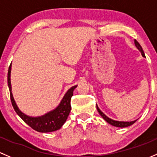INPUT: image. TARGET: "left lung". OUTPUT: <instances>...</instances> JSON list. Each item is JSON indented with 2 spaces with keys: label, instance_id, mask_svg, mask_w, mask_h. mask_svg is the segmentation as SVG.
Segmentation results:
<instances>
[{
  "label": "left lung",
  "instance_id": "8db88e82",
  "mask_svg": "<svg viewBox=\"0 0 157 157\" xmlns=\"http://www.w3.org/2000/svg\"><path fill=\"white\" fill-rule=\"evenodd\" d=\"M135 46H136V48H138L139 51H140V53H141L142 56H143L144 57H145V54H144V51H143V49H142L141 46H140V44H139L138 41H136V40H135ZM97 109H98V113H99V114L101 115V116L103 118V119H104L105 121H106V122H107L109 124H110V125H113V126L120 127V128H125V127L130 126V125H132V124H134L135 122H136V120L132 121V122H119V121L113 120V119H109V117H107V116H106V115L103 113V112H101V110L99 109V108H98V106H97Z\"/></svg>",
  "mask_w": 157,
  "mask_h": 157
}]
</instances>
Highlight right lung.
Segmentation results:
<instances>
[{
  "instance_id": "add662e5",
  "label": "right lung",
  "mask_w": 157,
  "mask_h": 157,
  "mask_svg": "<svg viewBox=\"0 0 157 157\" xmlns=\"http://www.w3.org/2000/svg\"><path fill=\"white\" fill-rule=\"evenodd\" d=\"M10 72H11V64L10 65L9 69H8L7 74V83L8 87L10 90V100L13 106L14 110L16 111L18 116L28 125L34 130L39 132H51L54 131L58 130L63 126L64 123L67 121L68 116L71 110V104L70 101L71 98L73 95V90L76 88L77 85L72 87L70 89L68 90V91L64 95L63 98L62 99L61 102L58 105L57 107L52 111H50L48 113L43 115L41 116L38 117H32L27 115L24 114L21 112L16 103L14 98L13 97L12 91H11V83H10Z\"/></svg>"
}]
</instances>
